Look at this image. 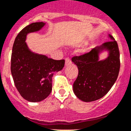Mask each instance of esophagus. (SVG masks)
<instances>
[{"label": "esophagus", "mask_w": 131, "mask_h": 131, "mask_svg": "<svg viewBox=\"0 0 131 131\" xmlns=\"http://www.w3.org/2000/svg\"><path fill=\"white\" fill-rule=\"evenodd\" d=\"M71 63V61L70 60V58H66V66H68V65H70Z\"/></svg>", "instance_id": "1"}]
</instances>
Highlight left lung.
Returning <instances> with one entry per match:
<instances>
[{"label":"left lung","instance_id":"left-lung-1","mask_svg":"<svg viewBox=\"0 0 131 131\" xmlns=\"http://www.w3.org/2000/svg\"><path fill=\"white\" fill-rule=\"evenodd\" d=\"M109 36L111 41L71 59L79 70L73 85V92L83 101L91 102L102 98L109 92L119 75V47L113 37L110 34ZM103 50H107L109 56L105 60H99V53Z\"/></svg>","mask_w":131,"mask_h":131}]
</instances>
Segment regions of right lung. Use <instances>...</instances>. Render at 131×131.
I'll list each match as a JSON object with an SVG mask.
<instances>
[{
	"label": "right lung",
	"mask_w": 131,
	"mask_h": 131,
	"mask_svg": "<svg viewBox=\"0 0 131 131\" xmlns=\"http://www.w3.org/2000/svg\"><path fill=\"white\" fill-rule=\"evenodd\" d=\"M44 25L40 22L26 26L16 37L12 47L10 69L14 85L22 97L30 102L41 101L50 94L53 73L62 70L65 64L64 60H55L29 50L25 42L27 34Z\"/></svg>",
	"instance_id": "right-lung-1"
}]
</instances>
